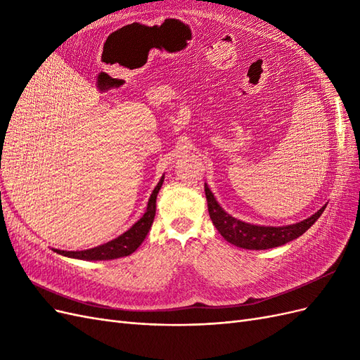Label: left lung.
<instances>
[{"label": "left lung", "mask_w": 360, "mask_h": 360, "mask_svg": "<svg viewBox=\"0 0 360 360\" xmlns=\"http://www.w3.org/2000/svg\"><path fill=\"white\" fill-rule=\"evenodd\" d=\"M207 205H209V214L216 230L221 233V236L226 242H230L234 246L243 248V249H270L281 245H285L294 238L302 236L304 231L311 228L315 221L319 219L321 213L324 212L326 205L314 213L308 219L302 222L285 225V226H264V225H252L246 224L243 221H238L231 214H228L222 207L217 204L214 195L209 189L207 184H204Z\"/></svg>", "instance_id": "left-lung-1"}]
</instances>
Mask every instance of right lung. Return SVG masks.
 I'll use <instances>...</instances> for the list:
<instances>
[{
    "mask_svg": "<svg viewBox=\"0 0 360 360\" xmlns=\"http://www.w3.org/2000/svg\"><path fill=\"white\" fill-rule=\"evenodd\" d=\"M163 183V176L159 180L158 186L155 188L153 193L148 200L147 204V210L143 214V217L138 222H135L132 226L129 228L126 233H123L122 236H118L114 240L103 243L101 246H96L91 249H85V250H60L56 249L57 254H61L64 257L69 258H78V259H91V261H97V259H114V258H120V257H127L139 248V245L144 242L146 236L148 234V230L151 228V224H153L155 214H156V198L158 193L162 188Z\"/></svg>",
    "mask_w": 360,
    "mask_h": 360,
    "instance_id": "add662e5",
    "label": "right lung"
}]
</instances>
